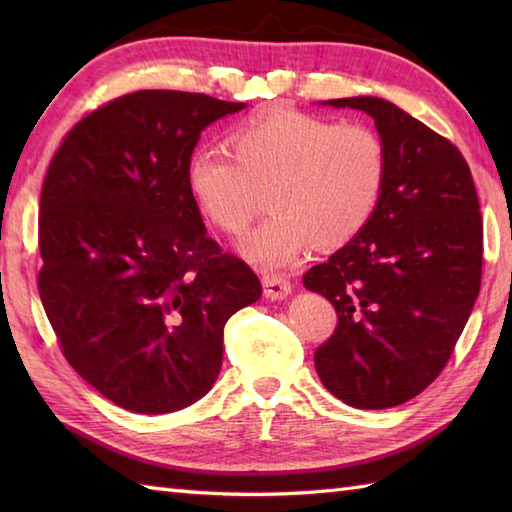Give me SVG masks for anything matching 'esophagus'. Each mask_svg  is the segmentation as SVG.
Returning <instances> with one entry per match:
<instances>
[{
  "label": "esophagus",
  "instance_id": "obj_1",
  "mask_svg": "<svg viewBox=\"0 0 512 512\" xmlns=\"http://www.w3.org/2000/svg\"><path fill=\"white\" fill-rule=\"evenodd\" d=\"M264 281V295L268 299H284L290 295V281L284 275H277V273H266L262 277Z\"/></svg>",
  "mask_w": 512,
  "mask_h": 512
}]
</instances>
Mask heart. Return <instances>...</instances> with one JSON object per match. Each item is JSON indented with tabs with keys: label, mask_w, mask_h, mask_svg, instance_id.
Here are the masks:
<instances>
[{
	"label": "heart",
	"mask_w": 512,
	"mask_h": 512,
	"mask_svg": "<svg viewBox=\"0 0 512 512\" xmlns=\"http://www.w3.org/2000/svg\"><path fill=\"white\" fill-rule=\"evenodd\" d=\"M233 154L202 145L187 162V187L200 213L242 233L262 191L273 213L239 248L259 266H286L314 239L341 246L361 233L385 187V145L372 127L334 123L297 110L250 118L231 136Z\"/></svg>",
	"instance_id": "obj_1"
}]
</instances>
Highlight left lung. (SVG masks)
I'll use <instances>...</instances> for the list:
<instances>
[{"label": "left lung", "mask_w": 512, "mask_h": 512, "mask_svg": "<svg viewBox=\"0 0 512 512\" xmlns=\"http://www.w3.org/2000/svg\"><path fill=\"white\" fill-rule=\"evenodd\" d=\"M374 118L385 187L369 222L303 286L339 323L317 352L325 389L356 409L418 396L449 363L482 284V215L460 149L376 96L325 101Z\"/></svg>", "instance_id": "1"}]
</instances>
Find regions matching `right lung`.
I'll return each instance as SVG.
<instances>
[{"label": "right lung", "mask_w": 512, "mask_h": 512, "mask_svg": "<svg viewBox=\"0 0 512 512\" xmlns=\"http://www.w3.org/2000/svg\"><path fill=\"white\" fill-rule=\"evenodd\" d=\"M244 107L140 90L81 118L52 156L39 297L65 361L127 411L200 400L220 374L226 321L262 297L250 266L206 235L187 187L202 129Z\"/></svg>", "instance_id": "add662e5"}]
</instances>
